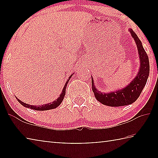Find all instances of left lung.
<instances>
[{"label":"left lung","instance_id":"obj_1","mask_svg":"<svg viewBox=\"0 0 158 158\" xmlns=\"http://www.w3.org/2000/svg\"><path fill=\"white\" fill-rule=\"evenodd\" d=\"M130 34L137 44L140 58V68L137 76L123 89L116 90L108 93H104L96 89L92 78V90L97 100L103 105L109 106H121L131 105L137 100L146 84L149 75L150 65L148 55L144 50L141 42L137 34L129 29Z\"/></svg>","mask_w":158,"mask_h":158}]
</instances>
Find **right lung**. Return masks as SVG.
<instances>
[{
	"instance_id": "1",
	"label": "right lung",
	"mask_w": 158,
	"mask_h": 158,
	"mask_svg": "<svg viewBox=\"0 0 158 158\" xmlns=\"http://www.w3.org/2000/svg\"><path fill=\"white\" fill-rule=\"evenodd\" d=\"M73 75V74H71V75L69 77V79L67 80L65 84V85H64V88L63 89L61 94L60 95L59 97L58 98L57 100L53 101V102L45 104V105H41V106L40 105L35 106V105H28V104L23 102H21L20 100H19L17 98H16L17 99L21 105H22L23 106H25V107H27V108H30L31 109H34V110H36V111H46V110H49V109H53L56 108L58 106H59L60 105L61 102H62L63 100L64 97H65V90H66L67 85H68V83L69 81V80L70 79V78Z\"/></svg>"
}]
</instances>
